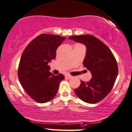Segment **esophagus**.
<instances>
[{
  "label": "esophagus",
  "mask_w": 132,
  "mask_h": 132,
  "mask_svg": "<svg viewBox=\"0 0 132 132\" xmlns=\"http://www.w3.org/2000/svg\"><path fill=\"white\" fill-rule=\"evenodd\" d=\"M66 77H67V78H69V79H70V78H72V76L71 75H70V74H67Z\"/></svg>",
  "instance_id": "esophagus-1"
}]
</instances>
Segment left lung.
Here are the masks:
<instances>
[{
  "label": "left lung",
  "instance_id": "obj_1",
  "mask_svg": "<svg viewBox=\"0 0 132 132\" xmlns=\"http://www.w3.org/2000/svg\"><path fill=\"white\" fill-rule=\"evenodd\" d=\"M69 38L86 45L83 65L92 76L89 81H81L80 85L74 92L82 101L96 103L110 93L114 85L118 74L116 58L110 49L93 35H75Z\"/></svg>",
  "mask_w": 132,
  "mask_h": 132
}]
</instances>
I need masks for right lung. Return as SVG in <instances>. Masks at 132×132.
I'll use <instances>...</instances> for the list:
<instances>
[{
  "mask_svg": "<svg viewBox=\"0 0 132 132\" xmlns=\"http://www.w3.org/2000/svg\"><path fill=\"white\" fill-rule=\"evenodd\" d=\"M65 38L41 34L34 38L23 51L18 70L20 84L35 101L44 103L54 97L62 74L54 76L49 72L48 63L56 58V51Z\"/></svg>",
  "mask_w": 132,
  "mask_h": 132,
  "instance_id": "1",
  "label": "right lung"
}]
</instances>
